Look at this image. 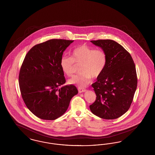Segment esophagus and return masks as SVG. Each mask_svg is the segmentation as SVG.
Masks as SVG:
<instances>
[{
  "label": "esophagus",
  "instance_id": "1",
  "mask_svg": "<svg viewBox=\"0 0 155 155\" xmlns=\"http://www.w3.org/2000/svg\"><path fill=\"white\" fill-rule=\"evenodd\" d=\"M78 92H80V93H82V92H85L87 90L85 89L82 88H78Z\"/></svg>",
  "mask_w": 155,
  "mask_h": 155
}]
</instances>
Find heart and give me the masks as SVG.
Wrapping results in <instances>:
<instances>
[{
  "mask_svg": "<svg viewBox=\"0 0 155 155\" xmlns=\"http://www.w3.org/2000/svg\"><path fill=\"white\" fill-rule=\"evenodd\" d=\"M71 57L63 56L60 66L63 73L68 77L74 74L76 64H80V74L69 80L71 84L84 87L91 81L92 77L97 78L103 73L107 64V54L103 49L82 45L74 48L70 52Z\"/></svg>",
  "mask_w": 155,
  "mask_h": 155,
  "instance_id": "b5f03b06",
  "label": "heart"
}]
</instances>
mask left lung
<instances>
[{
    "label": "left lung",
    "mask_w": 155,
    "mask_h": 155,
    "mask_svg": "<svg viewBox=\"0 0 155 155\" xmlns=\"http://www.w3.org/2000/svg\"><path fill=\"white\" fill-rule=\"evenodd\" d=\"M91 42L106 53L107 64L92 84L96 99L89 106L90 110L100 118H118L130 107L137 89L135 64L131 54L116 41L101 39Z\"/></svg>",
    "instance_id": "left-lung-1"
}]
</instances>
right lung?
Listing matches in <instances>:
<instances>
[{"mask_svg":"<svg viewBox=\"0 0 155 155\" xmlns=\"http://www.w3.org/2000/svg\"><path fill=\"white\" fill-rule=\"evenodd\" d=\"M74 41L53 39L36 45L26 54L20 68L19 85L27 108L38 118L54 120L66 111L78 94L66 82L60 66L67 48Z\"/></svg>","mask_w":155,"mask_h":155,"instance_id":"obj_1","label":"right lung"}]
</instances>
